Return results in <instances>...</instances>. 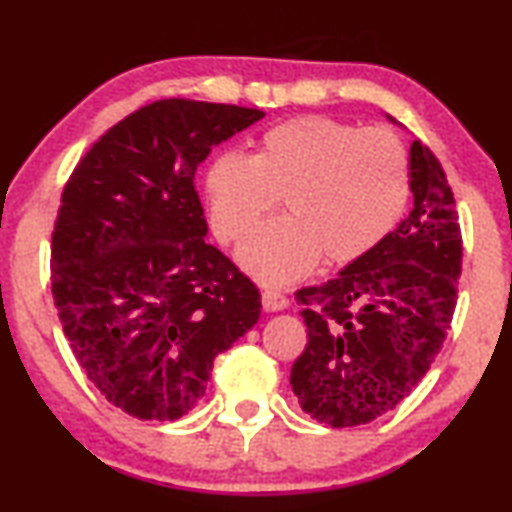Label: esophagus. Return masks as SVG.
<instances>
[{"label": "esophagus", "instance_id": "esophagus-1", "mask_svg": "<svg viewBox=\"0 0 512 512\" xmlns=\"http://www.w3.org/2000/svg\"><path fill=\"white\" fill-rule=\"evenodd\" d=\"M263 310L265 312H279L289 307V300H286L284 293H279L275 289H265L263 291Z\"/></svg>", "mask_w": 512, "mask_h": 512}]
</instances>
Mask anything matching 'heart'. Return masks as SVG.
I'll return each mask as SVG.
<instances>
[{
	"label": "heart",
	"instance_id": "b5f03b06",
	"mask_svg": "<svg viewBox=\"0 0 512 512\" xmlns=\"http://www.w3.org/2000/svg\"><path fill=\"white\" fill-rule=\"evenodd\" d=\"M209 219L237 244L284 200L286 216L254 233L240 263L265 284H286L321 261L347 265L373 251L410 195L408 156L394 132L326 116L279 123L254 156L223 153L205 177Z\"/></svg>",
	"mask_w": 512,
	"mask_h": 512
}]
</instances>
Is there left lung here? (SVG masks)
<instances>
[{"instance_id":"1","label":"left lung","mask_w":512,"mask_h":512,"mask_svg":"<svg viewBox=\"0 0 512 512\" xmlns=\"http://www.w3.org/2000/svg\"><path fill=\"white\" fill-rule=\"evenodd\" d=\"M410 191L415 207L394 233L335 279L296 293L307 345L291 387L300 408L333 429L394 410L450 331L461 228L443 167L419 139L410 146Z\"/></svg>"}]
</instances>
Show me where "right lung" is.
I'll use <instances>...</instances> for the list:
<instances>
[{
    "mask_svg": "<svg viewBox=\"0 0 512 512\" xmlns=\"http://www.w3.org/2000/svg\"><path fill=\"white\" fill-rule=\"evenodd\" d=\"M261 109L158 100L104 132L62 191L51 291L69 347L111 405L172 422L205 396L216 354L261 293L205 242L195 170Z\"/></svg>",
    "mask_w": 512,
    "mask_h": 512,
    "instance_id": "1",
    "label": "right lung"
}]
</instances>
